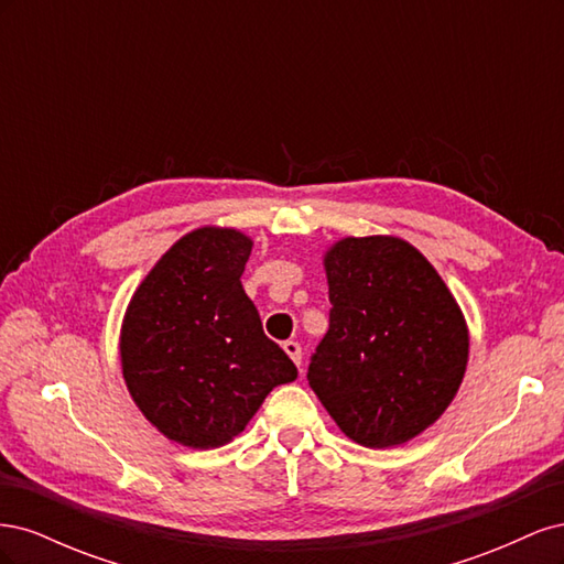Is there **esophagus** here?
I'll use <instances>...</instances> for the list:
<instances>
[{
	"label": "esophagus",
	"instance_id": "34e87169",
	"mask_svg": "<svg viewBox=\"0 0 564 564\" xmlns=\"http://www.w3.org/2000/svg\"><path fill=\"white\" fill-rule=\"evenodd\" d=\"M282 348H284V352H286L289 357H292V362H294L296 367H301V362H303V352H301L299 340H284Z\"/></svg>",
	"mask_w": 564,
	"mask_h": 564
}]
</instances>
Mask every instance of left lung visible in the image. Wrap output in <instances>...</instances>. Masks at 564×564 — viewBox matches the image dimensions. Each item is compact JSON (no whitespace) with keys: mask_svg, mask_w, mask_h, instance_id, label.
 Here are the masks:
<instances>
[{"mask_svg":"<svg viewBox=\"0 0 564 564\" xmlns=\"http://www.w3.org/2000/svg\"><path fill=\"white\" fill-rule=\"evenodd\" d=\"M322 265L332 313L308 383L357 445H404L445 414L464 383V311L433 263L395 235L340 237Z\"/></svg>","mask_w":564,"mask_h":564,"instance_id":"1","label":"left lung"}]
</instances>
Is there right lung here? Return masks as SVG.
<instances>
[{
	"instance_id": "obj_1",
	"label": "right lung",
	"mask_w": 564,
	"mask_h": 564,
	"mask_svg": "<svg viewBox=\"0 0 564 564\" xmlns=\"http://www.w3.org/2000/svg\"><path fill=\"white\" fill-rule=\"evenodd\" d=\"M253 240L237 228L185 232L127 305L119 362L141 414L176 445L216 449L240 435L268 392L299 371L263 334L242 272Z\"/></svg>"
}]
</instances>
